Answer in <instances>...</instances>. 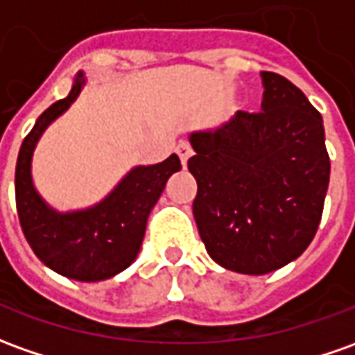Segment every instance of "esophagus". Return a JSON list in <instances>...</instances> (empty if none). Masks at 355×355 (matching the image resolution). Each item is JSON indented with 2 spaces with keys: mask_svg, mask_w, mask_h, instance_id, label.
Instances as JSON below:
<instances>
[{
  "mask_svg": "<svg viewBox=\"0 0 355 355\" xmlns=\"http://www.w3.org/2000/svg\"><path fill=\"white\" fill-rule=\"evenodd\" d=\"M175 153H178V156H180V160H182L183 166H187V160L191 158V146L187 145V143H180V145L175 146Z\"/></svg>",
  "mask_w": 355,
  "mask_h": 355,
  "instance_id": "obj_1",
  "label": "esophagus"
}]
</instances>
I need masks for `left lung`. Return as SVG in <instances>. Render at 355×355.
Segmentation results:
<instances>
[{"label": "left lung", "mask_w": 355, "mask_h": 355, "mask_svg": "<svg viewBox=\"0 0 355 355\" xmlns=\"http://www.w3.org/2000/svg\"><path fill=\"white\" fill-rule=\"evenodd\" d=\"M261 114L238 112L189 133L197 180L193 216L210 259L241 275H266L315 238L331 180L321 114L302 90L263 71Z\"/></svg>", "instance_id": "obj_1"}]
</instances>
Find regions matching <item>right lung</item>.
Here are the masks:
<instances>
[{"instance_id":"1","label":"right lung","mask_w":355,"mask_h":355,"mask_svg":"<svg viewBox=\"0 0 355 355\" xmlns=\"http://www.w3.org/2000/svg\"><path fill=\"white\" fill-rule=\"evenodd\" d=\"M85 85L87 77L79 71L69 94L36 119L19 150L15 197L24 238L44 265L79 282H100L119 275L135 261L148 214L170 175L182 170V162L172 154L164 162L135 166L98 202L75 210L53 209L34 185V150L44 131L69 110Z\"/></svg>"}]
</instances>
